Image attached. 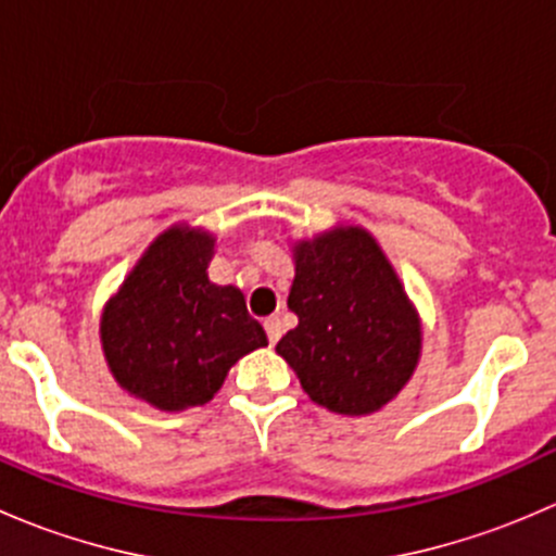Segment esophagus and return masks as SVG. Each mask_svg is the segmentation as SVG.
Instances as JSON below:
<instances>
[{
    "label": "esophagus",
    "instance_id": "obj_1",
    "mask_svg": "<svg viewBox=\"0 0 556 556\" xmlns=\"http://www.w3.org/2000/svg\"><path fill=\"white\" fill-rule=\"evenodd\" d=\"M263 328H266V336H268V341H271V344H277V341H279V336H282V323H279V317H277V314H271V317H266V319H263Z\"/></svg>",
    "mask_w": 556,
    "mask_h": 556
}]
</instances>
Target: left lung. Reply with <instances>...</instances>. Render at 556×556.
<instances>
[{"mask_svg": "<svg viewBox=\"0 0 556 556\" xmlns=\"http://www.w3.org/2000/svg\"><path fill=\"white\" fill-rule=\"evenodd\" d=\"M288 306L299 325L277 352L314 403L368 414L408 382L419 357L417 314L363 228H336L295 247Z\"/></svg>", "mask_w": 556, "mask_h": 556, "instance_id": "left-lung-1", "label": "left lung"}]
</instances>
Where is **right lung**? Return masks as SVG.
<instances>
[{"mask_svg": "<svg viewBox=\"0 0 556 556\" xmlns=\"http://www.w3.org/2000/svg\"><path fill=\"white\" fill-rule=\"evenodd\" d=\"M212 247L201 231H166L102 317L110 371L131 395L166 412L206 403L239 357L268 344L242 290L206 277Z\"/></svg>", "mask_w": 556, "mask_h": 556, "instance_id": "obj_1", "label": "right lung"}]
</instances>
